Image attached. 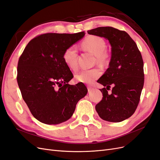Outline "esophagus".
I'll list each match as a JSON object with an SVG mask.
<instances>
[{"mask_svg":"<svg viewBox=\"0 0 160 160\" xmlns=\"http://www.w3.org/2000/svg\"><path fill=\"white\" fill-rule=\"evenodd\" d=\"M88 91L89 92H91V91H92L94 89V88H92L91 86H88Z\"/></svg>","mask_w":160,"mask_h":160,"instance_id":"34e87169","label":"esophagus"}]
</instances>
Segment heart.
Returning a JSON list of instances; mask_svg holds the SVG:
<instances>
[{
	"label": "heart",
	"instance_id": "heart-1",
	"mask_svg": "<svg viewBox=\"0 0 160 160\" xmlns=\"http://www.w3.org/2000/svg\"><path fill=\"white\" fill-rule=\"evenodd\" d=\"M82 47L96 55L97 60L102 62L106 59L105 51L106 49V43L102 38L98 36L91 35L85 38L82 42ZM62 59L65 63L73 71L77 70V50L75 46L67 47L62 54ZM101 75L100 70L98 68L90 69H83L76 75V79L84 83H91Z\"/></svg>",
	"mask_w": 160,
	"mask_h": 160
}]
</instances>
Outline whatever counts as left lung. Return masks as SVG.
Instances as JSON below:
<instances>
[{"mask_svg": "<svg viewBox=\"0 0 160 160\" xmlns=\"http://www.w3.org/2000/svg\"><path fill=\"white\" fill-rule=\"evenodd\" d=\"M104 37L111 46L109 68L98 80L103 98L95 106L99 117L110 122H120L136 110L144 83L143 61L136 43L124 31L102 27L88 31ZM111 86V94L108 93Z\"/></svg>", "mask_w": 160, "mask_h": 160, "instance_id": "8db88e82", "label": "left lung"}]
</instances>
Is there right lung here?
I'll use <instances>...</instances> for the list:
<instances>
[{"instance_id": "obj_1", "label": "right lung", "mask_w": 160, "mask_h": 160, "mask_svg": "<svg viewBox=\"0 0 160 160\" xmlns=\"http://www.w3.org/2000/svg\"><path fill=\"white\" fill-rule=\"evenodd\" d=\"M85 34H42L30 41L19 57L17 79L22 99L32 115L43 123L68 120L77 102L88 93L83 83L68 84L73 75L62 59L67 48Z\"/></svg>"}]
</instances>
